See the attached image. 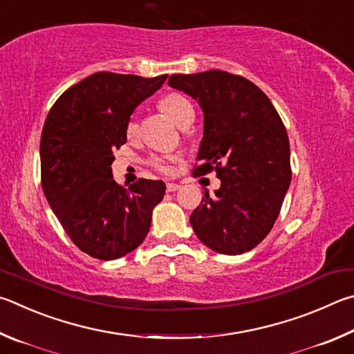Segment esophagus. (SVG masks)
Wrapping results in <instances>:
<instances>
[{
	"label": "esophagus",
	"mask_w": 354,
	"mask_h": 354,
	"mask_svg": "<svg viewBox=\"0 0 354 354\" xmlns=\"http://www.w3.org/2000/svg\"><path fill=\"white\" fill-rule=\"evenodd\" d=\"M178 189H180V185H177V183H167L166 185L167 193H174V191H178Z\"/></svg>",
	"instance_id": "34e87169"
}]
</instances>
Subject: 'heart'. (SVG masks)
<instances>
[{"instance_id": "1", "label": "heart", "mask_w": 354, "mask_h": 354, "mask_svg": "<svg viewBox=\"0 0 354 354\" xmlns=\"http://www.w3.org/2000/svg\"><path fill=\"white\" fill-rule=\"evenodd\" d=\"M160 107L161 110L165 111V113L169 115L174 122L177 124V126H187L188 122H191L194 120V107L193 104H191L189 99L182 95V93L178 91H171L165 95L163 97L160 99ZM126 132L127 135L132 138V136H136L140 132V122L136 120V116H130L129 121H127V126H126ZM178 161L177 155H172V153H166V155H153V157L149 160V163H151L155 169L163 172V174H171L172 172V165Z\"/></svg>"}]
</instances>
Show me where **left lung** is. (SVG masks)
I'll return each instance as SVG.
<instances>
[{
  "instance_id": "obj_1",
  "label": "left lung",
  "mask_w": 354,
  "mask_h": 354,
  "mask_svg": "<svg viewBox=\"0 0 354 354\" xmlns=\"http://www.w3.org/2000/svg\"><path fill=\"white\" fill-rule=\"evenodd\" d=\"M172 88L203 110V138L193 174L216 171L221 188L205 191L189 216L203 244L241 255L268 236L292 178L286 127L270 99L249 79L221 70L172 74Z\"/></svg>"
}]
</instances>
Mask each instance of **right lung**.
<instances>
[{
    "mask_svg": "<svg viewBox=\"0 0 354 354\" xmlns=\"http://www.w3.org/2000/svg\"><path fill=\"white\" fill-rule=\"evenodd\" d=\"M166 77L95 73L62 93L43 124V193L70 239L93 258L109 261L135 250L163 199L161 180L138 178L126 189L110 166L127 141L132 111Z\"/></svg>",
    "mask_w": 354,
    "mask_h": 354,
    "instance_id": "1",
    "label": "right lung"
}]
</instances>
